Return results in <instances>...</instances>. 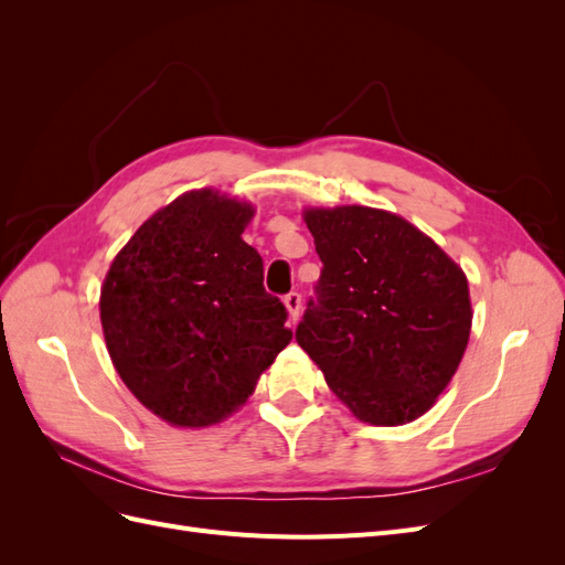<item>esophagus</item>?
<instances>
[{
  "instance_id": "1",
  "label": "esophagus",
  "mask_w": 565,
  "mask_h": 565,
  "mask_svg": "<svg viewBox=\"0 0 565 565\" xmlns=\"http://www.w3.org/2000/svg\"><path fill=\"white\" fill-rule=\"evenodd\" d=\"M285 309L289 313V318L297 320L301 313V295L299 292H289L285 295Z\"/></svg>"
}]
</instances>
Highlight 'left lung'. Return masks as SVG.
<instances>
[{"mask_svg": "<svg viewBox=\"0 0 565 565\" xmlns=\"http://www.w3.org/2000/svg\"><path fill=\"white\" fill-rule=\"evenodd\" d=\"M322 262L299 347L367 424L422 417L452 380L471 332L469 282L409 221L344 204L303 210Z\"/></svg>", "mask_w": 565, "mask_h": 565, "instance_id": "8db88e82", "label": "left lung"}]
</instances>
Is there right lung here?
I'll list each match as a JSON object with an SVG mask.
<instances>
[{
  "label": "right lung",
  "mask_w": 565,
  "mask_h": 565,
  "mask_svg": "<svg viewBox=\"0 0 565 565\" xmlns=\"http://www.w3.org/2000/svg\"><path fill=\"white\" fill-rule=\"evenodd\" d=\"M247 202L200 188L152 214L113 259L100 324L113 365L152 415L212 426L289 344L287 309L243 241Z\"/></svg>",
  "instance_id": "right-lung-1"
}]
</instances>
